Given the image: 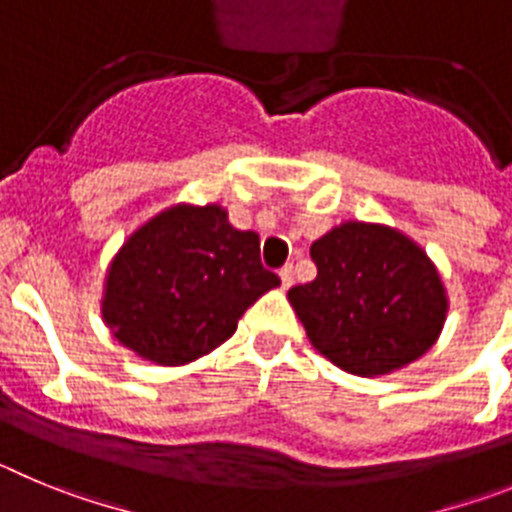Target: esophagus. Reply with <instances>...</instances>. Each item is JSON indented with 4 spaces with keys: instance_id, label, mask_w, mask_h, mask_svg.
<instances>
[{
    "instance_id": "obj_1",
    "label": "esophagus",
    "mask_w": 512,
    "mask_h": 512,
    "mask_svg": "<svg viewBox=\"0 0 512 512\" xmlns=\"http://www.w3.org/2000/svg\"><path fill=\"white\" fill-rule=\"evenodd\" d=\"M279 277H282V287L284 289L292 287V282H295V266L284 264L282 269H279Z\"/></svg>"
}]
</instances>
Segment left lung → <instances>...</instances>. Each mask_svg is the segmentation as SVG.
Segmentation results:
<instances>
[{
  "mask_svg": "<svg viewBox=\"0 0 512 512\" xmlns=\"http://www.w3.org/2000/svg\"><path fill=\"white\" fill-rule=\"evenodd\" d=\"M318 277L289 289L312 346L343 372H395L436 343L446 295L436 266L397 230L346 223L312 243Z\"/></svg>",
  "mask_w": 512,
  "mask_h": 512,
  "instance_id": "obj_1",
  "label": "left lung"
}]
</instances>
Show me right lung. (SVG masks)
Here are the masks:
<instances>
[{"instance_id": "add662e5", "label": "right lung", "mask_w": 512, "mask_h": 512, "mask_svg": "<svg viewBox=\"0 0 512 512\" xmlns=\"http://www.w3.org/2000/svg\"><path fill=\"white\" fill-rule=\"evenodd\" d=\"M279 277L261 264L259 235L225 212L174 207L135 230L110 266L104 320L143 359L179 366L235 333Z\"/></svg>"}]
</instances>
